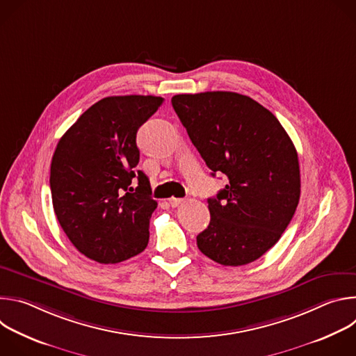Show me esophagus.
Returning <instances> with one entry per match:
<instances>
[{
    "label": "esophagus",
    "instance_id": "34e87169",
    "mask_svg": "<svg viewBox=\"0 0 356 356\" xmlns=\"http://www.w3.org/2000/svg\"><path fill=\"white\" fill-rule=\"evenodd\" d=\"M183 202H184L183 198H177V197H170V198H169V204H170L172 207H177V206L183 204Z\"/></svg>",
    "mask_w": 356,
    "mask_h": 356
}]
</instances>
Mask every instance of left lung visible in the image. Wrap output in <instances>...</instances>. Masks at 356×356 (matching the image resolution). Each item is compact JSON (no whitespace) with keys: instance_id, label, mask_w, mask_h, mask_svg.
I'll list each match as a JSON object with an SVG mask.
<instances>
[{"instance_id":"left-lung-1","label":"left lung","mask_w":356,"mask_h":356,"mask_svg":"<svg viewBox=\"0 0 356 356\" xmlns=\"http://www.w3.org/2000/svg\"><path fill=\"white\" fill-rule=\"evenodd\" d=\"M172 106L211 175L228 177L209 198L211 220L197 235L198 249L224 266L259 259L298 204L300 168L290 136L269 110L238 92L177 94Z\"/></svg>"}]
</instances>
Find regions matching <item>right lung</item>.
I'll return each mask as SVG.
<instances>
[{
  "mask_svg": "<svg viewBox=\"0 0 356 356\" xmlns=\"http://www.w3.org/2000/svg\"><path fill=\"white\" fill-rule=\"evenodd\" d=\"M163 98L114 95L91 106L60 138L50 165V191L60 227L84 257L118 264L149 242L158 207L150 184L136 170V132ZM138 179V187L130 184Z\"/></svg>",
  "mask_w": 356,
  "mask_h": 356,
  "instance_id": "1",
  "label": "right lung"
}]
</instances>
